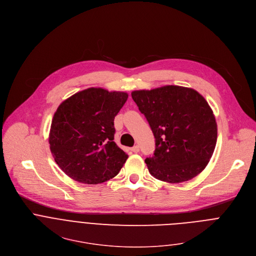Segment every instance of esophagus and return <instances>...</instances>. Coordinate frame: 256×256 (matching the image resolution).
Instances as JSON below:
<instances>
[{"label": "esophagus", "mask_w": 256, "mask_h": 256, "mask_svg": "<svg viewBox=\"0 0 256 256\" xmlns=\"http://www.w3.org/2000/svg\"><path fill=\"white\" fill-rule=\"evenodd\" d=\"M130 150H132V152H140V146H134Z\"/></svg>", "instance_id": "esophagus-1"}]
</instances>
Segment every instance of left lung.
Instances as JSON below:
<instances>
[{"label":"left lung","instance_id":"obj_1","mask_svg":"<svg viewBox=\"0 0 256 256\" xmlns=\"http://www.w3.org/2000/svg\"><path fill=\"white\" fill-rule=\"evenodd\" d=\"M132 98L154 136V154L144 160L150 175L181 183L200 174L217 142L216 120L205 98L176 85L132 92Z\"/></svg>","mask_w":256,"mask_h":256}]
</instances>
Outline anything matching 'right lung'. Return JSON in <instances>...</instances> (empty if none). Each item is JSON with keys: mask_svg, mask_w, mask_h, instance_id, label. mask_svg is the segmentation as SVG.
<instances>
[{"mask_svg": "<svg viewBox=\"0 0 256 256\" xmlns=\"http://www.w3.org/2000/svg\"><path fill=\"white\" fill-rule=\"evenodd\" d=\"M128 98L126 92L88 88L59 106L49 144L67 176L80 183L98 184L118 174L128 156L114 142V118Z\"/></svg>", "mask_w": 256, "mask_h": 256, "instance_id": "add662e5", "label": "right lung"}]
</instances>
